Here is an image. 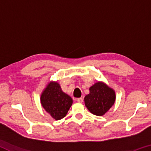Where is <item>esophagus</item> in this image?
Wrapping results in <instances>:
<instances>
[{
    "instance_id": "34e87169",
    "label": "esophagus",
    "mask_w": 151,
    "mask_h": 151,
    "mask_svg": "<svg viewBox=\"0 0 151 151\" xmlns=\"http://www.w3.org/2000/svg\"><path fill=\"white\" fill-rule=\"evenodd\" d=\"M76 101L78 102V103H83V98H78V99H77V100H76Z\"/></svg>"
}]
</instances>
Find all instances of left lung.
Segmentation results:
<instances>
[{
    "label": "left lung",
    "mask_w": 151,
    "mask_h": 151,
    "mask_svg": "<svg viewBox=\"0 0 151 151\" xmlns=\"http://www.w3.org/2000/svg\"><path fill=\"white\" fill-rule=\"evenodd\" d=\"M89 91L84 100L86 108L94 115H104L115 103V91L104 82L94 83L89 88Z\"/></svg>",
    "instance_id": "8db88e82"
}]
</instances>
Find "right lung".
I'll use <instances>...</instances> for the list:
<instances>
[{
  "instance_id": "1",
  "label": "right lung",
  "mask_w": 151,
  "mask_h": 151,
  "mask_svg": "<svg viewBox=\"0 0 151 151\" xmlns=\"http://www.w3.org/2000/svg\"><path fill=\"white\" fill-rule=\"evenodd\" d=\"M40 103L46 112L58 121L66 115L73 99L64 93L57 81H50L40 94Z\"/></svg>"
}]
</instances>
